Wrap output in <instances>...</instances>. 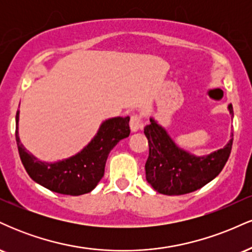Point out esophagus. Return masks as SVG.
<instances>
[{
	"label": "esophagus",
	"instance_id": "34e87169",
	"mask_svg": "<svg viewBox=\"0 0 252 252\" xmlns=\"http://www.w3.org/2000/svg\"><path fill=\"white\" fill-rule=\"evenodd\" d=\"M141 128H142V118H141L140 115L134 114L130 118V129H131L132 132H135Z\"/></svg>",
	"mask_w": 252,
	"mask_h": 252
}]
</instances>
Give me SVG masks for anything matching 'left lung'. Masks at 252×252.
I'll use <instances>...</instances> for the list:
<instances>
[{"label":"left lung","instance_id":"1","mask_svg":"<svg viewBox=\"0 0 252 252\" xmlns=\"http://www.w3.org/2000/svg\"><path fill=\"white\" fill-rule=\"evenodd\" d=\"M233 116L232 104L227 106ZM148 138L149 156L146 162V179L156 192L181 195L194 192L218 176L230 156L232 134L224 148L209 155L195 156L179 148L172 137L154 118L144 126Z\"/></svg>","mask_w":252,"mask_h":252}]
</instances>
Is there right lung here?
Segmentation results:
<instances>
[{
  "instance_id": "add662e5",
  "label": "right lung",
  "mask_w": 252,
  "mask_h": 252,
  "mask_svg": "<svg viewBox=\"0 0 252 252\" xmlns=\"http://www.w3.org/2000/svg\"><path fill=\"white\" fill-rule=\"evenodd\" d=\"M19 115L17 110L15 137L25 169L37 184L60 194L82 195L91 192L103 178L110 152L130 134L129 116L109 118L100 124L96 136L78 154L50 163L37 160L21 143Z\"/></svg>"
}]
</instances>
